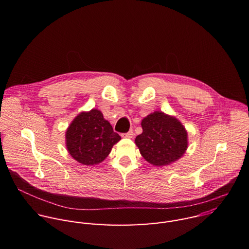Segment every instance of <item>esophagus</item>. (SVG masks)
Instances as JSON below:
<instances>
[{
  "instance_id": "obj_1",
  "label": "esophagus",
  "mask_w": 249,
  "mask_h": 249,
  "mask_svg": "<svg viewBox=\"0 0 249 249\" xmlns=\"http://www.w3.org/2000/svg\"><path fill=\"white\" fill-rule=\"evenodd\" d=\"M122 137H124V138H129V139L133 138V137H134V132H133V130H130L129 132H127V133H125V134H122Z\"/></svg>"
}]
</instances>
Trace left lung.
Instances as JSON below:
<instances>
[{"mask_svg": "<svg viewBox=\"0 0 249 249\" xmlns=\"http://www.w3.org/2000/svg\"><path fill=\"white\" fill-rule=\"evenodd\" d=\"M143 132L135 139L140 154L155 166H167L183 157L188 148V133L172 115L155 111L141 122Z\"/></svg>", "mask_w": 249, "mask_h": 249, "instance_id": "1", "label": "left lung"}]
</instances>
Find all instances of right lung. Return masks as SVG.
Masks as SVG:
<instances>
[{"instance_id":"add662e5","label":"right lung","mask_w":249,"mask_h":249,"mask_svg":"<svg viewBox=\"0 0 249 249\" xmlns=\"http://www.w3.org/2000/svg\"><path fill=\"white\" fill-rule=\"evenodd\" d=\"M66 148L74 160L84 165H96L110 154L121 140L100 110L92 108L79 113L65 134Z\"/></svg>"}]
</instances>
